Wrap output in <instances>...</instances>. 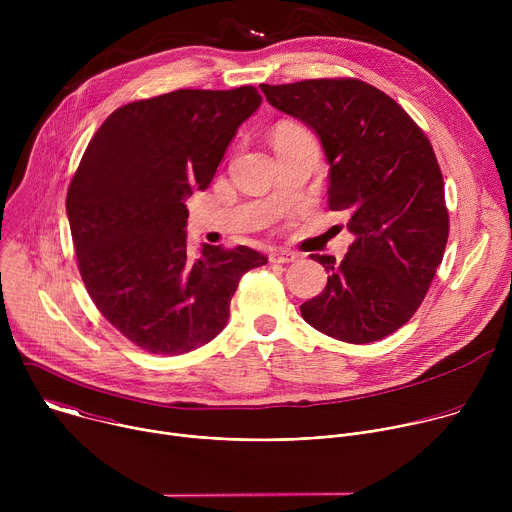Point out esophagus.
<instances>
[{
  "label": "esophagus",
  "instance_id": "1",
  "mask_svg": "<svg viewBox=\"0 0 512 512\" xmlns=\"http://www.w3.org/2000/svg\"><path fill=\"white\" fill-rule=\"evenodd\" d=\"M298 257H300V255L294 253V251L277 249V251H273V253L269 255V261H271V263H291V261H296Z\"/></svg>",
  "mask_w": 512,
  "mask_h": 512
}]
</instances>
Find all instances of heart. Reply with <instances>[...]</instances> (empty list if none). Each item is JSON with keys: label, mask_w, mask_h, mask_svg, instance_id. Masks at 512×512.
<instances>
[{"label": "heart", "mask_w": 512, "mask_h": 512, "mask_svg": "<svg viewBox=\"0 0 512 512\" xmlns=\"http://www.w3.org/2000/svg\"><path fill=\"white\" fill-rule=\"evenodd\" d=\"M308 133L302 125L298 123H291V121H283L279 123L275 129H273V145L283 141V139H289V137H296V135H304Z\"/></svg>", "instance_id": "heart-1"}]
</instances>
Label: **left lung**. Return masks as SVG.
<instances>
[{
  "label": "left lung",
  "mask_w": 512,
  "mask_h": 512,
  "mask_svg": "<svg viewBox=\"0 0 512 512\" xmlns=\"http://www.w3.org/2000/svg\"><path fill=\"white\" fill-rule=\"evenodd\" d=\"M259 87L275 109L318 133L330 164L328 208L348 216L356 237L340 263L312 255L328 283L300 306L304 320L350 344L393 334L421 306L450 235L427 135L397 101L358 79Z\"/></svg>",
  "instance_id": "8db88e82"
}]
</instances>
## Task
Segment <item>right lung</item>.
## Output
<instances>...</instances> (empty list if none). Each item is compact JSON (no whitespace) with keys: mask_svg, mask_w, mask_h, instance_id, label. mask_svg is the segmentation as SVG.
Returning a JSON list of instances; mask_svg holds the SVG:
<instances>
[{"mask_svg":"<svg viewBox=\"0 0 512 512\" xmlns=\"http://www.w3.org/2000/svg\"><path fill=\"white\" fill-rule=\"evenodd\" d=\"M261 95L180 89L113 111L66 192L79 271L97 310L135 346L184 354L227 326L241 277L267 257L239 245L186 253V198L206 190Z\"/></svg>","mask_w":512,"mask_h":512,"instance_id":"1","label":"right lung"}]
</instances>
